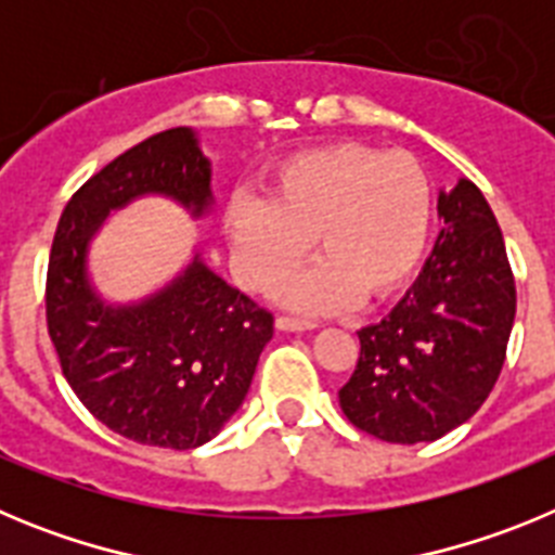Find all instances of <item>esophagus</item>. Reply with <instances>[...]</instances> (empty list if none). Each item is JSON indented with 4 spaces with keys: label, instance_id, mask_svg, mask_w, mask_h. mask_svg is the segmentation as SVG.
<instances>
[{
    "label": "esophagus",
    "instance_id": "34e87169",
    "mask_svg": "<svg viewBox=\"0 0 555 555\" xmlns=\"http://www.w3.org/2000/svg\"><path fill=\"white\" fill-rule=\"evenodd\" d=\"M278 327L288 333H302V331H313V322L308 320H297V317H278Z\"/></svg>",
    "mask_w": 555,
    "mask_h": 555
}]
</instances>
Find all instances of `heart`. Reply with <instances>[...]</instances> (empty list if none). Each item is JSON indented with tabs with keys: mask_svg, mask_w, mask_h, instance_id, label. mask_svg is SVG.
Listing matches in <instances>:
<instances>
[{
	"mask_svg": "<svg viewBox=\"0 0 555 555\" xmlns=\"http://www.w3.org/2000/svg\"><path fill=\"white\" fill-rule=\"evenodd\" d=\"M430 217L434 191L411 155L336 144L283 160L267 199L235 197L228 235L235 272L261 292L300 267L317 235L320 267L283 288L288 306L317 313L403 286L423 261Z\"/></svg>",
	"mask_w": 555,
	"mask_h": 555,
	"instance_id": "b5f03b06",
	"label": "heart"
}]
</instances>
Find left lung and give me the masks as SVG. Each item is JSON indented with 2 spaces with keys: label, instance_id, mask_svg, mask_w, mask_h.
<instances>
[{
  "label": "left lung",
  "instance_id": "left-lung-1",
  "mask_svg": "<svg viewBox=\"0 0 555 555\" xmlns=\"http://www.w3.org/2000/svg\"><path fill=\"white\" fill-rule=\"evenodd\" d=\"M436 208L434 253L389 317L358 331L361 356L338 389L356 428L395 444L442 439L483 405L517 311L506 242L478 185L461 178Z\"/></svg>",
  "mask_w": 555,
  "mask_h": 555
}]
</instances>
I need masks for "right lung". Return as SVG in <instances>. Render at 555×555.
<instances>
[{
    "instance_id": "obj_1",
    "label": "right lung",
    "mask_w": 555,
    "mask_h": 555,
    "mask_svg": "<svg viewBox=\"0 0 555 555\" xmlns=\"http://www.w3.org/2000/svg\"><path fill=\"white\" fill-rule=\"evenodd\" d=\"M141 197L194 219L214 210L210 160L191 127L141 141L68 199L52 242L47 325L68 386L113 434L191 450L210 442L247 397L272 338V313L222 281L203 253L158 292L107 302L88 272L91 238Z\"/></svg>"
}]
</instances>
